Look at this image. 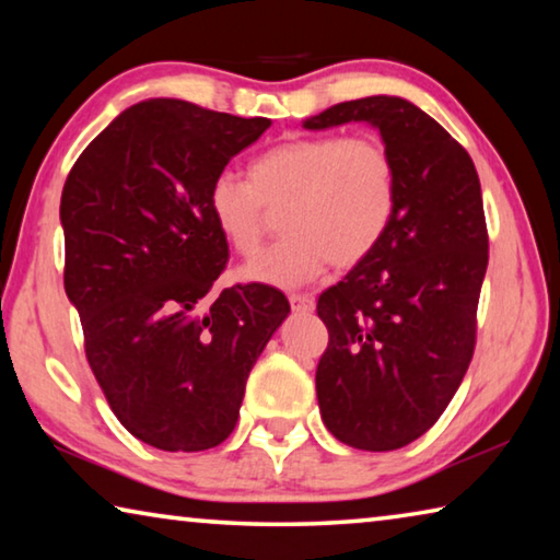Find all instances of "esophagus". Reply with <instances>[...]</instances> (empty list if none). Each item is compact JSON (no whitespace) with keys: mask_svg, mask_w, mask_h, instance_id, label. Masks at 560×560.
Wrapping results in <instances>:
<instances>
[{"mask_svg":"<svg viewBox=\"0 0 560 560\" xmlns=\"http://www.w3.org/2000/svg\"><path fill=\"white\" fill-rule=\"evenodd\" d=\"M289 303H291V308L296 311V314H311V311L316 308L314 296H306V293H291Z\"/></svg>","mask_w":560,"mask_h":560,"instance_id":"1","label":"esophagus"}]
</instances>
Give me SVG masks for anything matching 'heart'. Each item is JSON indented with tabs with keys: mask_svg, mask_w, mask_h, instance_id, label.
Listing matches in <instances>:
<instances>
[{
	"mask_svg": "<svg viewBox=\"0 0 560 560\" xmlns=\"http://www.w3.org/2000/svg\"><path fill=\"white\" fill-rule=\"evenodd\" d=\"M249 183L222 173L207 189V214L236 254L257 252L269 212L281 210L283 240L242 267L252 283L293 289L334 261L355 267L377 249L397 207V170L377 138H291L249 163Z\"/></svg>",
	"mask_w": 560,
	"mask_h": 560,
	"instance_id": "heart-1",
	"label": "heart"
}]
</instances>
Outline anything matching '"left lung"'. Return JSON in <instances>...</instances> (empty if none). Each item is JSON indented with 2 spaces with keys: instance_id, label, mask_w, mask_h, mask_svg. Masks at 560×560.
Segmentation results:
<instances>
[{
  "instance_id": "obj_1",
  "label": "left lung",
  "mask_w": 560,
  "mask_h": 560,
  "mask_svg": "<svg viewBox=\"0 0 560 560\" xmlns=\"http://www.w3.org/2000/svg\"><path fill=\"white\" fill-rule=\"evenodd\" d=\"M368 122L397 170V207L377 249L320 293L328 348L316 395L348 447L390 452L422 438L457 393L477 336L489 261L471 158L400 96H368L303 120L306 130Z\"/></svg>"
}]
</instances>
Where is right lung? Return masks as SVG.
<instances>
[{
  "label": "right lung",
  "instance_id": "right-lung-1",
  "mask_svg": "<svg viewBox=\"0 0 560 560\" xmlns=\"http://www.w3.org/2000/svg\"><path fill=\"white\" fill-rule=\"evenodd\" d=\"M269 126L148 98L113 118L66 177V296L110 410L150 447L202 452L230 438L246 377L291 311L264 283L210 296L230 252L207 189Z\"/></svg>",
  "mask_w": 560,
  "mask_h": 560
}]
</instances>
